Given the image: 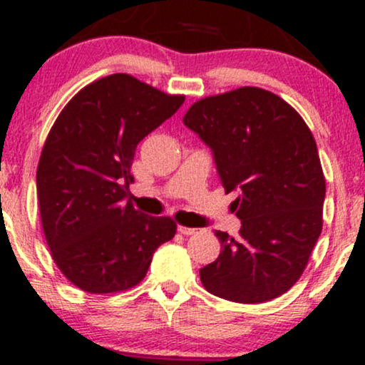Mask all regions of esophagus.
Masks as SVG:
<instances>
[{"label": "esophagus", "instance_id": "esophagus-1", "mask_svg": "<svg viewBox=\"0 0 365 365\" xmlns=\"http://www.w3.org/2000/svg\"><path fill=\"white\" fill-rule=\"evenodd\" d=\"M178 232L182 233V235H194V233H197L195 228H188V226H178Z\"/></svg>", "mask_w": 365, "mask_h": 365}]
</instances>
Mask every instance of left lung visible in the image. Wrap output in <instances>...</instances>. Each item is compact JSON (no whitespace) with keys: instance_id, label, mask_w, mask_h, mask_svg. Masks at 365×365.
I'll return each instance as SVG.
<instances>
[{"instance_id":"obj_1","label":"left lung","mask_w":365,"mask_h":365,"mask_svg":"<svg viewBox=\"0 0 365 365\" xmlns=\"http://www.w3.org/2000/svg\"><path fill=\"white\" fill-rule=\"evenodd\" d=\"M183 123L212 150L242 221L216 232L223 250L200 273L209 293L240 304L283 295L302 276L322 230L326 182L302 116L279 96L240 87L188 108Z\"/></svg>"}]
</instances>
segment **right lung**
<instances>
[{"mask_svg":"<svg viewBox=\"0 0 365 365\" xmlns=\"http://www.w3.org/2000/svg\"><path fill=\"white\" fill-rule=\"evenodd\" d=\"M183 101L113 73L77 92L49 130L36 175L41 221L54 262L81 290L135 287L177 233L171 217L135 211L125 197L139 142Z\"/></svg>","mask_w":365,"mask_h":365,"instance_id":"right-lung-1","label":"right lung"}]
</instances>
